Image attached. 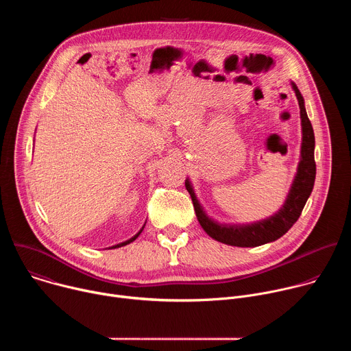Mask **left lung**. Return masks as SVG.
<instances>
[{
	"instance_id": "left-lung-1",
	"label": "left lung",
	"mask_w": 351,
	"mask_h": 351,
	"mask_svg": "<svg viewBox=\"0 0 351 351\" xmlns=\"http://www.w3.org/2000/svg\"><path fill=\"white\" fill-rule=\"evenodd\" d=\"M293 90L298 99L300 117H302V126H303L302 161L298 164L297 175L290 189V193L287 195L286 203L279 210L278 214H275L268 219H264L261 222H256L252 225H219L206 215L202 206H199L197 202L195 194L189 180L186 182V189L191 197L197 219L199 225H202V228L207 232V234H210L213 239L225 244L236 245V247H257V245L274 241L280 236H283L295 223L300 215H302V211L313 191L314 182H315V173H317V165L314 160L315 137H314L313 125L304 108V99L294 83H293Z\"/></svg>"
}]
</instances>
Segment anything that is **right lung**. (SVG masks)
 <instances>
[{
	"instance_id": "right-lung-1",
	"label": "right lung",
	"mask_w": 351,
	"mask_h": 351,
	"mask_svg": "<svg viewBox=\"0 0 351 351\" xmlns=\"http://www.w3.org/2000/svg\"><path fill=\"white\" fill-rule=\"evenodd\" d=\"M141 230H143V229H141ZM141 230H140V232H138V233H137V234H136V236H133V237H132V239H129V240H126V241H123V243H119V244H117V245H112V247H111V248H117V247H122V245H126V244H129V243H132V241H133V240H136V239H137V237H138V234H140V233H141Z\"/></svg>"
}]
</instances>
